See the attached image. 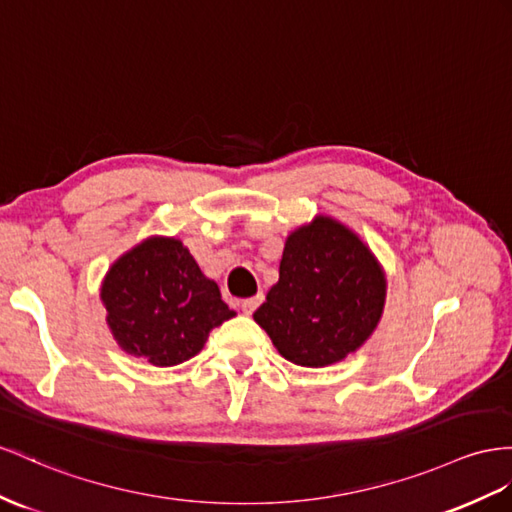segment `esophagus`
Segmentation results:
<instances>
[{
  "instance_id": "1",
  "label": "esophagus",
  "mask_w": 512,
  "mask_h": 512,
  "mask_svg": "<svg viewBox=\"0 0 512 512\" xmlns=\"http://www.w3.org/2000/svg\"><path fill=\"white\" fill-rule=\"evenodd\" d=\"M261 300H264V294H257L253 298H244L242 303H240V307H242V311L246 313V316H251V313L261 305Z\"/></svg>"
}]
</instances>
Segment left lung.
<instances>
[{
    "label": "left lung",
    "mask_w": 512,
    "mask_h": 512,
    "mask_svg": "<svg viewBox=\"0 0 512 512\" xmlns=\"http://www.w3.org/2000/svg\"><path fill=\"white\" fill-rule=\"evenodd\" d=\"M385 294V272L359 235L331 216H316L287 235L279 281L253 318L281 357L324 368L374 333Z\"/></svg>",
    "instance_id": "8db88e82"
}]
</instances>
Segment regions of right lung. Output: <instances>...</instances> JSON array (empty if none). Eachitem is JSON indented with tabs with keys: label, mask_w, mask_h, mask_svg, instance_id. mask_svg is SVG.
<instances>
[{
	"label": "right lung",
	"mask_w": 512,
	"mask_h": 512,
	"mask_svg": "<svg viewBox=\"0 0 512 512\" xmlns=\"http://www.w3.org/2000/svg\"><path fill=\"white\" fill-rule=\"evenodd\" d=\"M101 300L116 344L157 368L199 355L209 331L235 316L181 240L162 235L114 261Z\"/></svg>",
	"instance_id": "obj_1"
}]
</instances>
